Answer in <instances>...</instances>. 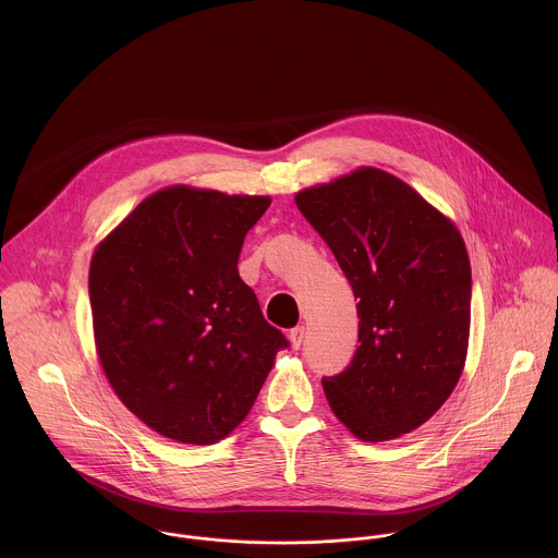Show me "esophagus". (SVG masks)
I'll return each instance as SVG.
<instances>
[{"mask_svg": "<svg viewBox=\"0 0 558 558\" xmlns=\"http://www.w3.org/2000/svg\"><path fill=\"white\" fill-rule=\"evenodd\" d=\"M290 343H292V348H301L303 345V339H305V326H296V328H292L290 330Z\"/></svg>", "mask_w": 558, "mask_h": 558, "instance_id": "esophagus-1", "label": "esophagus"}]
</instances>
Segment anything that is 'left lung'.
Segmentation results:
<instances>
[{"mask_svg":"<svg viewBox=\"0 0 558 558\" xmlns=\"http://www.w3.org/2000/svg\"><path fill=\"white\" fill-rule=\"evenodd\" d=\"M296 206L352 286L359 348L322 378L335 416L380 442L423 425L456 389L469 348L471 262L456 226L396 175L361 167Z\"/></svg>","mask_w":558,"mask_h":558,"instance_id":"8db88e82","label":"left lung"}]
</instances>
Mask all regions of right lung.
<instances>
[{"instance_id": "right-lung-1", "label": "right lung", "mask_w": 558, "mask_h": 558, "mask_svg": "<svg viewBox=\"0 0 558 558\" xmlns=\"http://www.w3.org/2000/svg\"><path fill=\"white\" fill-rule=\"evenodd\" d=\"M268 197L169 186L144 199L89 264L100 365L122 403L184 445H213L248 414L290 345L240 279Z\"/></svg>"}]
</instances>
